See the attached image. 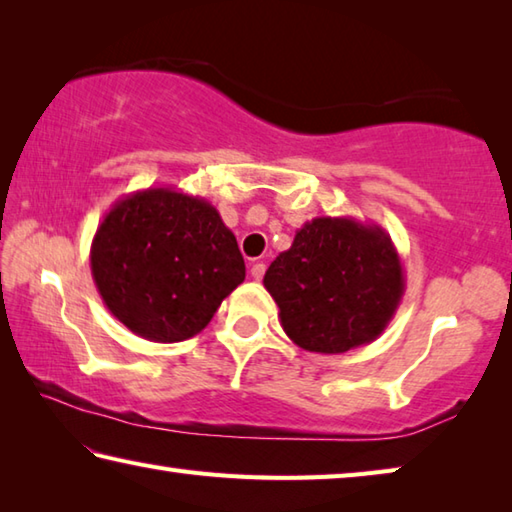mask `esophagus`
Instances as JSON below:
<instances>
[{"label":"esophagus","mask_w":512,"mask_h":512,"mask_svg":"<svg viewBox=\"0 0 512 512\" xmlns=\"http://www.w3.org/2000/svg\"><path fill=\"white\" fill-rule=\"evenodd\" d=\"M263 276H265V265H263V263L251 265V279H254V281H261Z\"/></svg>","instance_id":"34e87169"}]
</instances>
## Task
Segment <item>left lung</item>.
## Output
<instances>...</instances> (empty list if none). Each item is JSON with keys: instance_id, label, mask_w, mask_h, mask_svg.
Segmentation results:
<instances>
[{"instance_id": "8db88e82", "label": "left lung", "mask_w": 512, "mask_h": 512, "mask_svg": "<svg viewBox=\"0 0 512 512\" xmlns=\"http://www.w3.org/2000/svg\"><path fill=\"white\" fill-rule=\"evenodd\" d=\"M263 285L294 344L337 355L384 333L405 294V270L380 224L321 215L274 258Z\"/></svg>"}]
</instances>
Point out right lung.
<instances>
[{"mask_svg":"<svg viewBox=\"0 0 512 512\" xmlns=\"http://www.w3.org/2000/svg\"><path fill=\"white\" fill-rule=\"evenodd\" d=\"M89 265L107 310L159 344L202 333L245 281L236 236L218 209L168 186L116 200L94 233Z\"/></svg>","mask_w":512,"mask_h":512,"instance_id":"obj_1","label":"right lung"}]
</instances>
